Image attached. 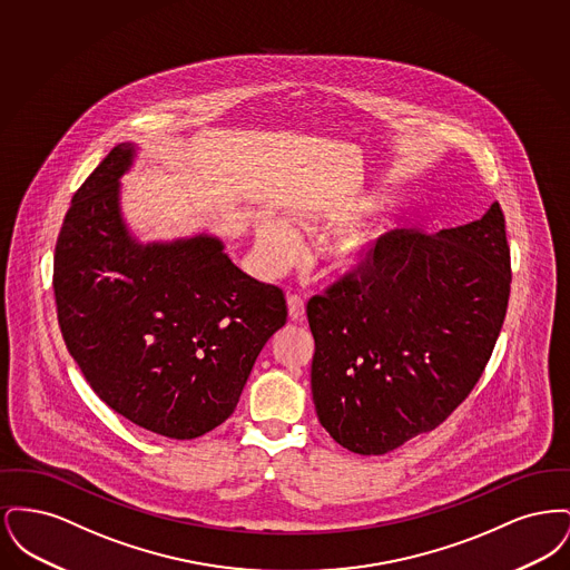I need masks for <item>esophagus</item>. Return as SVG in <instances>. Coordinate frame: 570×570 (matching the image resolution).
Wrapping results in <instances>:
<instances>
[{
	"label": "esophagus",
	"mask_w": 570,
	"mask_h": 570,
	"mask_svg": "<svg viewBox=\"0 0 570 570\" xmlns=\"http://www.w3.org/2000/svg\"><path fill=\"white\" fill-rule=\"evenodd\" d=\"M288 316H291V321H303V316H305V301L298 295L288 297Z\"/></svg>",
	"instance_id": "34e87169"
}]
</instances>
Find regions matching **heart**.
I'll return each instance as SVG.
<instances>
[{"mask_svg":"<svg viewBox=\"0 0 570 570\" xmlns=\"http://www.w3.org/2000/svg\"><path fill=\"white\" fill-rule=\"evenodd\" d=\"M256 245L263 261L273 269H282L297 258V235L279 219L265 217L256 224ZM367 261H370V247L358 239H340L326 252L328 267L342 275L361 272L367 265Z\"/></svg>","mask_w":570,"mask_h":570,"instance_id":"b5f03b06","label":"heart"}]
</instances>
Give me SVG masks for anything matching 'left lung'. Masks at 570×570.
<instances>
[{
  "instance_id": "1",
  "label": "left lung",
  "mask_w": 570,
  "mask_h": 570,
  "mask_svg": "<svg viewBox=\"0 0 570 570\" xmlns=\"http://www.w3.org/2000/svg\"><path fill=\"white\" fill-rule=\"evenodd\" d=\"M509 295L500 203L435 235L384 237L358 275L307 301L321 425L358 455H384L435 430L483 376Z\"/></svg>"
}]
</instances>
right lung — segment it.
<instances>
[{
  "label": "right lung",
  "instance_id": "obj_1",
  "mask_svg": "<svg viewBox=\"0 0 570 570\" xmlns=\"http://www.w3.org/2000/svg\"><path fill=\"white\" fill-rule=\"evenodd\" d=\"M121 142L72 196L55 245L57 321L94 393L138 428L191 440L237 407L286 325L282 288L242 272L216 237L138 244L119 212Z\"/></svg>",
  "mask_w": 570,
  "mask_h": 570
}]
</instances>
